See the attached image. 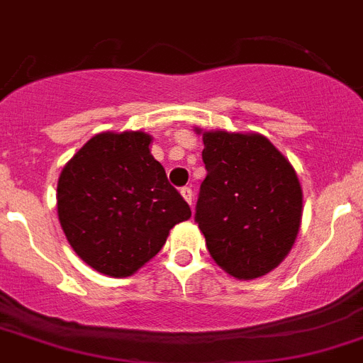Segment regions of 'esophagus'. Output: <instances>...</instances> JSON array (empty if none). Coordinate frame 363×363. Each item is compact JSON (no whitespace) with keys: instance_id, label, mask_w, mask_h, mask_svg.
I'll return each mask as SVG.
<instances>
[{"instance_id":"1","label":"esophagus","mask_w":363,"mask_h":363,"mask_svg":"<svg viewBox=\"0 0 363 363\" xmlns=\"http://www.w3.org/2000/svg\"><path fill=\"white\" fill-rule=\"evenodd\" d=\"M179 193H182V196H184V200L185 202L189 203V206H193V191H191V189L189 187H182V191H179Z\"/></svg>"}]
</instances>
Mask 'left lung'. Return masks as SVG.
Masks as SVG:
<instances>
[{"label": "left lung", "instance_id": "8db88e82", "mask_svg": "<svg viewBox=\"0 0 363 363\" xmlns=\"http://www.w3.org/2000/svg\"><path fill=\"white\" fill-rule=\"evenodd\" d=\"M202 139L207 176L194 220L207 250L229 275L262 277L284 261L299 233L303 191L296 170L261 134L215 130Z\"/></svg>", "mask_w": 363, "mask_h": 363}]
</instances>
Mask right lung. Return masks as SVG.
Returning a JSON list of instances; mask_svg holds the SVG:
<instances>
[{
    "label": "right lung",
    "instance_id": "add662e5",
    "mask_svg": "<svg viewBox=\"0 0 363 363\" xmlns=\"http://www.w3.org/2000/svg\"><path fill=\"white\" fill-rule=\"evenodd\" d=\"M145 132H102L62 169L58 220L77 255L110 277H128L165 244L191 207L150 154Z\"/></svg>",
    "mask_w": 363,
    "mask_h": 363
}]
</instances>
